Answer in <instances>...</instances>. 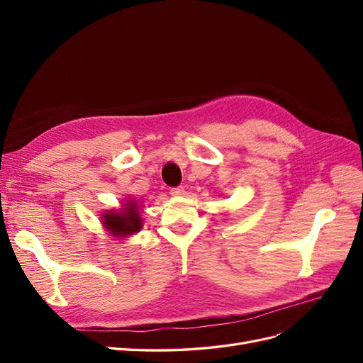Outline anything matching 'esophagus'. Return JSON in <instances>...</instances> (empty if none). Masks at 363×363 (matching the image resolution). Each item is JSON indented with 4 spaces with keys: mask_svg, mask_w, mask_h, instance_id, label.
<instances>
[{
    "mask_svg": "<svg viewBox=\"0 0 363 363\" xmlns=\"http://www.w3.org/2000/svg\"><path fill=\"white\" fill-rule=\"evenodd\" d=\"M184 194H186V191H184L183 186H177V188L171 189V195H174V196H182Z\"/></svg>",
    "mask_w": 363,
    "mask_h": 363,
    "instance_id": "1",
    "label": "esophagus"
}]
</instances>
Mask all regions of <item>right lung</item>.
<instances>
[{"instance_id":"obj_1","label":"right lung","mask_w":363,"mask_h":363,"mask_svg":"<svg viewBox=\"0 0 363 363\" xmlns=\"http://www.w3.org/2000/svg\"><path fill=\"white\" fill-rule=\"evenodd\" d=\"M101 223L107 232L115 238H127L138 233L142 228V218L136 200H125L121 211H108L101 216Z\"/></svg>"}]
</instances>
